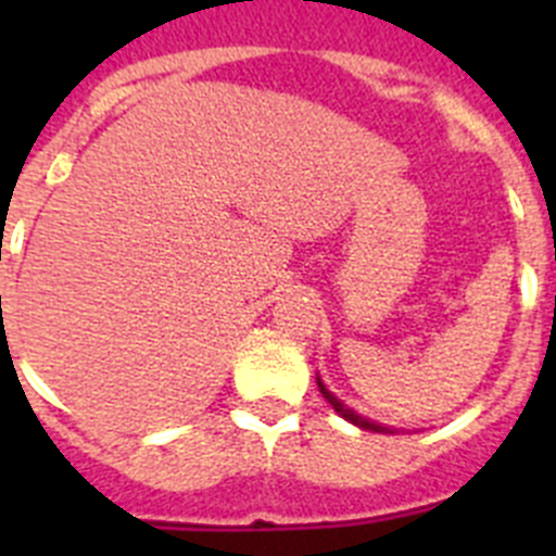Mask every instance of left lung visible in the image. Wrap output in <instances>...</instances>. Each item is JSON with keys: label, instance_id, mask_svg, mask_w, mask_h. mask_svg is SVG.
I'll list each match as a JSON object with an SVG mask.
<instances>
[{"label": "left lung", "instance_id": "1", "mask_svg": "<svg viewBox=\"0 0 556 556\" xmlns=\"http://www.w3.org/2000/svg\"><path fill=\"white\" fill-rule=\"evenodd\" d=\"M317 387H320L323 397H326L328 404L333 406V412H339V415L345 417V420H351L353 426H358V429H365V431H378V434H392L390 426H381V424H376V420H367V417H362V415H356V412H353V409H348V406L342 404V401H337V397H333L331 392L326 390V384H323L320 378H317Z\"/></svg>", "mask_w": 556, "mask_h": 556}]
</instances>
